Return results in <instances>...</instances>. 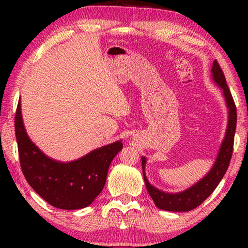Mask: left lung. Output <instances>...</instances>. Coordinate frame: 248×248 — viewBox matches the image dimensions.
<instances>
[{
    "label": "left lung",
    "mask_w": 248,
    "mask_h": 248,
    "mask_svg": "<svg viewBox=\"0 0 248 248\" xmlns=\"http://www.w3.org/2000/svg\"><path fill=\"white\" fill-rule=\"evenodd\" d=\"M212 79L222 89V93L225 96V100L228 107V126L225 134L221 145H220L218 155H217L215 165L212 166L211 170L191 187L179 193H166L160 189L155 188L148 182L144 174V167L147 159L142 157V169H143V178L145 186L149 194L154 200L155 204L159 209L166 210V211L172 212H186L195 209L201 203L209 198L210 194L215 191L217 186L225 176L228 166L232 159L233 150V138H235L236 123H237V110L235 103H233L232 96L227 86L225 74H223L219 63L215 60L212 69Z\"/></svg>",
    "instance_id": "obj_1"
}]
</instances>
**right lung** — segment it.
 Returning a JSON list of instances; mask_svg holds the SVG:
<instances>
[{
	"label": "right lung",
	"instance_id": "1",
	"mask_svg": "<svg viewBox=\"0 0 248 248\" xmlns=\"http://www.w3.org/2000/svg\"><path fill=\"white\" fill-rule=\"evenodd\" d=\"M20 166L28 184L55 208H86L103 191L109 165L123 148L122 141L107 144L70 162H61L44 155L30 140L23 126L21 104L15 118Z\"/></svg>",
	"mask_w": 248,
	"mask_h": 248
}]
</instances>
